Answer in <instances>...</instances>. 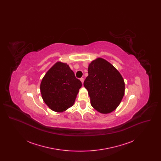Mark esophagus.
Listing matches in <instances>:
<instances>
[{"instance_id":"1","label":"esophagus","mask_w":161,"mask_h":161,"mask_svg":"<svg viewBox=\"0 0 161 161\" xmlns=\"http://www.w3.org/2000/svg\"><path fill=\"white\" fill-rule=\"evenodd\" d=\"M80 81H81V82L82 83V84H83V82H84V78H80Z\"/></svg>"}]
</instances>
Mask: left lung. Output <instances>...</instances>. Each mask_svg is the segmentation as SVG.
I'll return each mask as SVG.
<instances>
[{
	"instance_id": "obj_1",
	"label": "left lung",
	"mask_w": 161,
	"mask_h": 161,
	"mask_svg": "<svg viewBox=\"0 0 161 161\" xmlns=\"http://www.w3.org/2000/svg\"><path fill=\"white\" fill-rule=\"evenodd\" d=\"M84 81L93 108L103 114L112 112L125 93V83L119 72L108 61L97 58L89 64Z\"/></svg>"
}]
</instances>
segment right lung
Segmentation results:
<instances>
[{"instance_id":"add662e5","label":"right lung","mask_w":161,"mask_h":161,"mask_svg":"<svg viewBox=\"0 0 161 161\" xmlns=\"http://www.w3.org/2000/svg\"><path fill=\"white\" fill-rule=\"evenodd\" d=\"M81 86L69 65L57 61L43 77L40 89L48 107L54 112H63L74 105Z\"/></svg>"}]
</instances>
